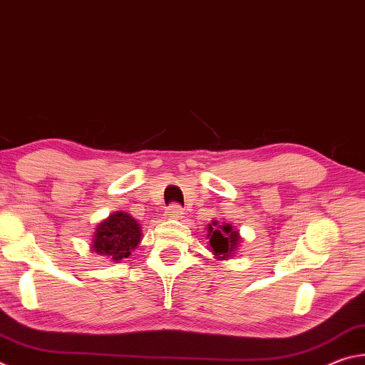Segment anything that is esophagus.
Returning a JSON list of instances; mask_svg holds the SVG:
<instances>
[{"label":"esophagus","mask_w":365,"mask_h":365,"mask_svg":"<svg viewBox=\"0 0 365 365\" xmlns=\"http://www.w3.org/2000/svg\"><path fill=\"white\" fill-rule=\"evenodd\" d=\"M183 207L180 206V205H172V206H169V209H168V219H180V217H183Z\"/></svg>","instance_id":"esophagus-1"}]
</instances>
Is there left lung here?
<instances>
[{
    "mask_svg": "<svg viewBox=\"0 0 365 365\" xmlns=\"http://www.w3.org/2000/svg\"><path fill=\"white\" fill-rule=\"evenodd\" d=\"M207 238H209V248H211L212 255L217 261H224L235 256L237 252L242 237L240 232L230 224H217V220L212 222V225H207Z\"/></svg>",
    "mask_w": 365,
    "mask_h": 365,
    "instance_id": "8db88e82",
    "label": "left lung"
}]
</instances>
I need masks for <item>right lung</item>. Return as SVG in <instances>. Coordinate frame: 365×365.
<instances>
[{
	"mask_svg": "<svg viewBox=\"0 0 365 365\" xmlns=\"http://www.w3.org/2000/svg\"><path fill=\"white\" fill-rule=\"evenodd\" d=\"M141 242V228L137 220L127 212H114L95 228L91 250L96 255L119 262L132 255Z\"/></svg>",
	"mask_w": 365,
	"mask_h": 365,
	"instance_id": "obj_1",
	"label": "right lung"
}]
</instances>
